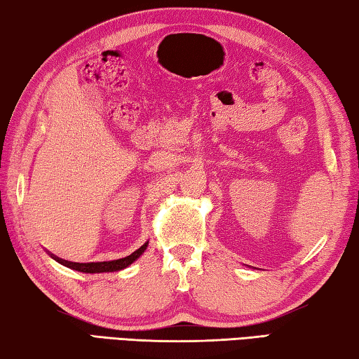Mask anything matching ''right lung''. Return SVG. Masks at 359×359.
Wrapping results in <instances>:
<instances>
[{
    "instance_id": "1",
    "label": "right lung",
    "mask_w": 359,
    "mask_h": 359,
    "mask_svg": "<svg viewBox=\"0 0 359 359\" xmlns=\"http://www.w3.org/2000/svg\"><path fill=\"white\" fill-rule=\"evenodd\" d=\"M148 243H144L140 249H137L135 252H132L130 255L124 257V259H119V260H113V262H97V263H72V262H66V260H61V259H55L56 262H60L61 265H65L71 269H75V271H80V273H111V271H119V269H124L126 266H129L132 262H135L138 257H140L144 249H147Z\"/></svg>"
}]
</instances>
